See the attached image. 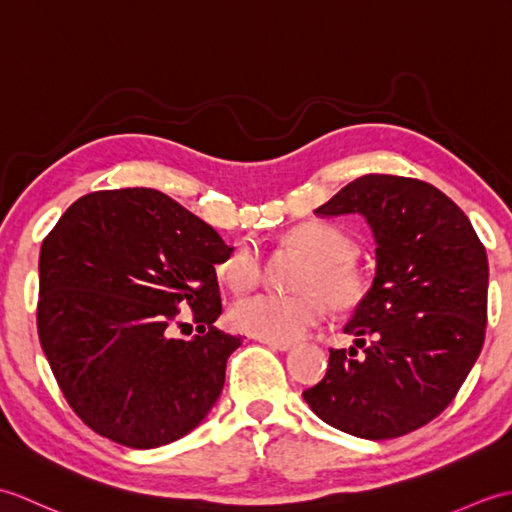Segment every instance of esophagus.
Instances as JSON below:
<instances>
[{"label":"esophagus","instance_id":"34e87169","mask_svg":"<svg viewBox=\"0 0 512 512\" xmlns=\"http://www.w3.org/2000/svg\"><path fill=\"white\" fill-rule=\"evenodd\" d=\"M262 343H266L268 347H273V350H279V352H288L295 347V343L292 341H270V339H259Z\"/></svg>","mask_w":512,"mask_h":512}]
</instances>
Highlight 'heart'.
Masks as SVG:
<instances>
[{"mask_svg": "<svg viewBox=\"0 0 512 512\" xmlns=\"http://www.w3.org/2000/svg\"><path fill=\"white\" fill-rule=\"evenodd\" d=\"M288 244L308 257L297 277L299 292L275 295L257 292L239 299L231 308L237 330L259 339L297 341L319 325L328 312V303L336 310H352L365 295V279L354 266V239L328 222H310L297 226L288 235ZM217 275L228 288L237 292L253 288L262 277V255L255 244L242 242L217 264Z\"/></svg>", "mask_w": 512, "mask_h": 512, "instance_id": "1", "label": "heart"}]
</instances>
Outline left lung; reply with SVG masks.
<instances>
[{"label": "left lung", "instance_id": "left-lung-1", "mask_svg": "<svg viewBox=\"0 0 512 512\" xmlns=\"http://www.w3.org/2000/svg\"><path fill=\"white\" fill-rule=\"evenodd\" d=\"M314 213L365 217L376 277L345 325L356 347L330 350L328 372L303 400L350 436H405L447 409L482 352L484 244L458 204L413 178L367 173Z\"/></svg>", "mask_w": 512, "mask_h": 512}]
</instances>
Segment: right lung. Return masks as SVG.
I'll return each mask as SVG.
<instances>
[{"label":"right lung","mask_w":512,"mask_h":512,"mask_svg":"<svg viewBox=\"0 0 512 512\" xmlns=\"http://www.w3.org/2000/svg\"><path fill=\"white\" fill-rule=\"evenodd\" d=\"M231 250L156 189L94 191L61 215L41 244L37 330L65 400L92 431L156 449L206 418L242 345L213 328L215 266ZM180 302L201 328L193 340L168 332Z\"/></svg>","instance_id":"right-lung-1"}]
</instances>
